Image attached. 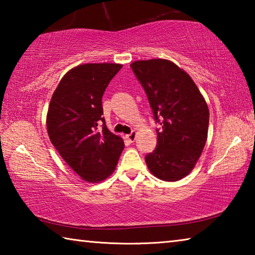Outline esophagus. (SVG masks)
I'll list each match as a JSON object with an SVG mask.
<instances>
[{
	"label": "esophagus",
	"instance_id": "esophagus-1",
	"mask_svg": "<svg viewBox=\"0 0 255 255\" xmlns=\"http://www.w3.org/2000/svg\"><path fill=\"white\" fill-rule=\"evenodd\" d=\"M126 138L130 141V143H132V141L136 139V131H131L130 133H128V135H126Z\"/></svg>",
	"mask_w": 255,
	"mask_h": 255
}]
</instances>
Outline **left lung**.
Returning <instances> with one entry per match:
<instances>
[{
    "mask_svg": "<svg viewBox=\"0 0 255 255\" xmlns=\"http://www.w3.org/2000/svg\"><path fill=\"white\" fill-rule=\"evenodd\" d=\"M130 67L162 126L156 130V148L145 157L148 170L163 181H179L193 170L204 150L208 106L188 73L171 60H137Z\"/></svg>",
    "mask_w": 255,
    "mask_h": 255,
    "instance_id": "obj_1",
    "label": "left lung"
}]
</instances>
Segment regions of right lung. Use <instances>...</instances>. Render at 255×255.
I'll use <instances>...</instances> for the list:
<instances>
[{"instance_id": "right-lung-1", "label": "right lung", "mask_w": 255, "mask_h": 255, "mask_svg": "<svg viewBox=\"0 0 255 255\" xmlns=\"http://www.w3.org/2000/svg\"><path fill=\"white\" fill-rule=\"evenodd\" d=\"M122 64H83L68 71L53 93L47 112L51 144L86 182L98 183L114 173L124 139L102 117V96Z\"/></svg>"}]
</instances>
